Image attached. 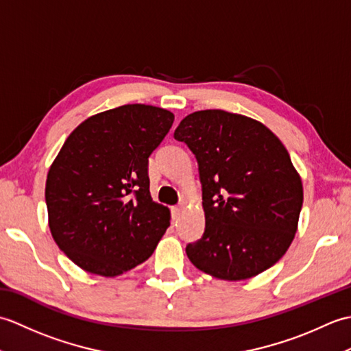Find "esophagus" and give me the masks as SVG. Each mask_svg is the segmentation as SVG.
<instances>
[{"instance_id": "obj_1", "label": "esophagus", "mask_w": 351, "mask_h": 351, "mask_svg": "<svg viewBox=\"0 0 351 351\" xmlns=\"http://www.w3.org/2000/svg\"><path fill=\"white\" fill-rule=\"evenodd\" d=\"M182 208L181 206H171V217L173 219H178V215H180Z\"/></svg>"}]
</instances>
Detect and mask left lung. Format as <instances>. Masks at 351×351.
Returning <instances> with one entry per match:
<instances>
[{
  "label": "left lung",
  "instance_id": "left-lung-1",
  "mask_svg": "<svg viewBox=\"0 0 351 351\" xmlns=\"http://www.w3.org/2000/svg\"><path fill=\"white\" fill-rule=\"evenodd\" d=\"M195 154L205 232L185 247L196 268L244 280L274 265L293 243L303 185L282 141L258 121L223 110L184 117L175 130Z\"/></svg>",
  "mask_w": 351,
  "mask_h": 351
}]
</instances>
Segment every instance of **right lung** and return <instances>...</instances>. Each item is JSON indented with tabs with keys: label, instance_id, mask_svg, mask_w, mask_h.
<instances>
[{
	"label": "right lung",
	"instance_id": "right-lung-1",
	"mask_svg": "<svg viewBox=\"0 0 351 351\" xmlns=\"http://www.w3.org/2000/svg\"><path fill=\"white\" fill-rule=\"evenodd\" d=\"M175 121L128 104L88 117L49 167L45 200L52 238L83 270L114 278L152 255L170 226L149 191V156Z\"/></svg>",
	"mask_w": 351,
	"mask_h": 351
}]
</instances>
